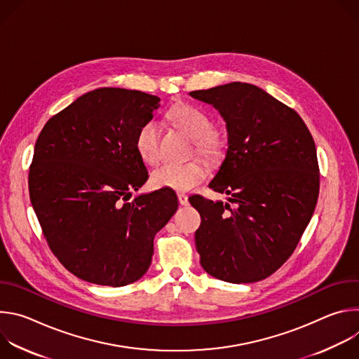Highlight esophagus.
<instances>
[{"instance_id":"obj_1","label":"esophagus","mask_w":359,"mask_h":359,"mask_svg":"<svg viewBox=\"0 0 359 359\" xmlns=\"http://www.w3.org/2000/svg\"><path fill=\"white\" fill-rule=\"evenodd\" d=\"M177 198H179V203L182 204V206H187V204H189V197H187L186 194L179 193V194H177Z\"/></svg>"}]
</instances>
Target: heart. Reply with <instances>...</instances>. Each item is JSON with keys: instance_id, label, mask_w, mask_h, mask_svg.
Masks as SVG:
<instances>
[{"instance_id": "b5f03b06", "label": "heart", "mask_w": 359, "mask_h": 359, "mask_svg": "<svg viewBox=\"0 0 359 359\" xmlns=\"http://www.w3.org/2000/svg\"><path fill=\"white\" fill-rule=\"evenodd\" d=\"M169 116L183 132H186L196 144L203 158L210 161L220 159L226 149L223 135L212 130L213 122L196 107L182 104L170 109ZM136 149L146 163H156L161 158V126L155 119L144 122L136 135ZM208 166L194 161L183 165L165 163L151 172V184L159 189H172L184 191L193 189L208 176Z\"/></svg>"}]
</instances>
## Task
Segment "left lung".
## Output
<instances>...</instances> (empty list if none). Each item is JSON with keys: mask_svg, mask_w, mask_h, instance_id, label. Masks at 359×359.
<instances>
[{"mask_svg": "<svg viewBox=\"0 0 359 359\" xmlns=\"http://www.w3.org/2000/svg\"><path fill=\"white\" fill-rule=\"evenodd\" d=\"M189 95L219 111L227 130L224 161L209 183L227 201L189 198L201 217L194 234L200 264L227 283L260 281L288 260L316 210L314 139L294 109L255 85Z\"/></svg>", "mask_w": 359, "mask_h": 359, "instance_id": "obj_1", "label": "left lung"}]
</instances>
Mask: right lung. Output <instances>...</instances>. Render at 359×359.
<instances>
[{
	"instance_id": "1",
	"label": "right lung",
	"mask_w": 359,
	"mask_h": 359,
	"mask_svg": "<svg viewBox=\"0 0 359 359\" xmlns=\"http://www.w3.org/2000/svg\"><path fill=\"white\" fill-rule=\"evenodd\" d=\"M161 97L123 88L83 93L41 130L29 169L34 212L57 259L78 278L122 287L147 271L153 238L176 213L172 190L137 194L136 149Z\"/></svg>"
}]
</instances>
